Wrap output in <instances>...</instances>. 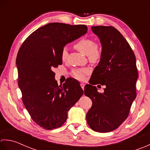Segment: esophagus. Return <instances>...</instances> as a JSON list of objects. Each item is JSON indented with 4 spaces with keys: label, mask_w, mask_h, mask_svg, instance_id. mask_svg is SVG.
<instances>
[{
    "label": "esophagus",
    "mask_w": 150,
    "mask_h": 150,
    "mask_svg": "<svg viewBox=\"0 0 150 150\" xmlns=\"http://www.w3.org/2000/svg\"><path fill=\"white\" fill-rule=\"evenodd\" d=\"M80 86L82 88V89L84 90V87H85V83H80Z\"/></svg>",
    "instance_id": "esophagus-1"
}]
</instances>
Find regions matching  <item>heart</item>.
Masks as SVG:
<instances>
[{
  "mask_svg": "<svg viewBox=\"0 0 150 150\" xmlns=\"http://www.w3.org/2000/svg\"><path fill=\"white\" fill-rule=\"evenodd\" d=\"M76 49L79 50L80 52L85 55H87L88 59L92 62H96L98 61L101 56V50L98 45L94 43V40L89 38H82L76 41L74 45ZM68 52H67V47L63 48L61 55V58L63 61L65 60ZM88 72V69L87 68L75 69L73 71V74L76 78L79 79H82L84 78V76Z\"/></svg>",
  "mask_w": 150,
  "mask_h": 150,
  "instance_id": "1",
  "label": "heart"
}]
</instances>
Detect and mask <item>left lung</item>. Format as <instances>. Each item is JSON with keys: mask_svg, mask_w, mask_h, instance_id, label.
Segmentation results:
<instances>
[{"mask_svg": "<svg viewBox=\"0 0 150 150\" xmlns=\"http://www.w3.org/2000/svg\"><path fill=\"white\" fill-rule=\"evenodd\" d=\"M91 30L100 39L102 52L92 80L85 87V95L93 102L86 119L93 130L107 133L123 123L136 98V57L126 39L114 27L92 26ZM96 84L105 85L104 92H97Z\"/></svg>", "mask_w": 150, "mask_h": 150, "instance_id": "obj_1", "label": "left lung"}]
</instances>
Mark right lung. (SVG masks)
I'll list each match as a JSON object with an SVG mask.
<instances>
[{
    "label": "right lung",
    "mask_w": 150,
    "mask_h": 150,
    "mask_svg": "<svg viewBox=\"0 0 150 150\" xmlns=\"http://www.w3.org/2000/svg\"><path fill=\"white\" fill-rule=\"evenodd\" d=\"M87 32L82 24H47L32 33L18 52V85L23 103L33 120L44 129L62 126L70 109L83 95L79 85H72L78 83L72 79L58 86L52 69L62 64L65 46Z\"/></svg>",
    "instance_id": "add662e5"
}]
</instances>
